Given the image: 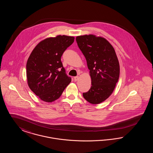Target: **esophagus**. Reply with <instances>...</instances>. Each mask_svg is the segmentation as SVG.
Masks as SVG:
<instances>
[{"label": "esophagus", "instance_id": "1", "mask_svg": "<svg viewBox=\"0 0 153 153\" xmlns=\"http://www.w3.org/2000/svg\"><path fill=\"white\" fill-rule=\"evenodd\" d=\"M79 79V76H76V77H74V80L75 81H78Z\"/></svg>", "mask_w": 153, "mask_h": 153}]
</instances>
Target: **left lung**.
Segmentation results:
<instances>
[{
	"label": "left lung",
	"mask_w": 153,
	"mask_h": 153,
	"mask_svg": "<svg viewBox=\"0 0 153 153\" xmlns=\"http://www.w3.org/2000/svg\"><path fill=\"white\" fill-rule=\"evenodd\" d=\"M76 40L91 78V87L83 97L91 104H99L112 94L119 80L120 66L115 49L106 39L93 34L77 36Z\"/></svg>",
	"instance_id": "1"
}]
</instances>
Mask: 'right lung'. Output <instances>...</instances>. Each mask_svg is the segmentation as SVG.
I'll return each mask as SVG.
<instances>
[{"label":"right lung","mask_w":153,"mask_h":153,"mask_svg":"<svg viewBox=\"0 0 153 153\" xmlns=\"http://www.w3.org/2000/svg\"><path fill=\"white\" fill-rule=\"evenodd\" d=\"M73 36L59 35L46 38L36 45L26 64V76L30 89L44 102H54L71 82L61 58L73 44Z\"/></svg>","instance_id":"obj_1"}]
</instances>
